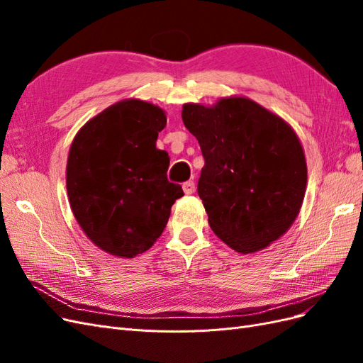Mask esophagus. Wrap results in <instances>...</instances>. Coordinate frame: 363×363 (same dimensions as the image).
I'll list each match as a JSON object with an SVG mask.
<instances>
[{
  "label": "esophagus",
  "instance_id": "1",
  "mask_svg": "<svg viewBox=\"0 0 363 363\" xmlns=\"http://www.w3.org/2000/svg\"><path fill=\"white\" fill-rule=\"evenodd\" d=\"M183 191H184V194H188V195L194 194L195 192V182H192V180L184 182L183 183Z\"/></svg>",
  "mask_w": 363,
  "mask_h": 363
}]
</instances>
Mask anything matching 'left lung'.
<instances>
[{"mask_svg":"<svg viewBox=\"0 0 363 363\" xmlns=\"http://www.w3.org/2000/svg\"><path fill=\"white\" fill-rule=\"evenodd\" d=\"M182 118L204 157L196 191L215 235L245 255L286 233L307 183L294 130L248 98L184 104Z\"/></svg>","mask_w":363,"mask_h":363,"instance_id":"obj_1","label":"left lung"}]
</instances>
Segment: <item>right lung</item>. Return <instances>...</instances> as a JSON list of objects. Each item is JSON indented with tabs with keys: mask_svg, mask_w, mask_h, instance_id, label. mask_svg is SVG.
I'll return each mask as SVG.
<instances>
[{
	"mask_svg": "<svg viewBox=\"0 0 363 363\" xmlns=\"http://www.w3.org/2000/svg\"><path fill=\"white\" fill-rule=\"evenodd\" d=\"M167 125L162 108L139 100L113 104L77 133L67 189L86 236L121 257L147 251L162 235L171 206L183 196L167 177L169 157L156 148Z\"/></svg>",
	"mask_w": 363,
	"mask_h": 363,
	"instance_id": "obj_1",
	"label": "right lung"
}]
</instances>
